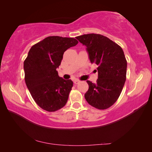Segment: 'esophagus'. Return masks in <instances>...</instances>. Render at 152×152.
Masks as SVG:
<instances>
[{
  "instance_id": "1",
  "label": "esophagus",
  "mask_w": 152,
  "mask_h": 152,
  "mask_svg": "<svg viewBox=\"0 0 152 152\" xmlns=\"http://www.w3.org/2000/svg\"><path fill=\"white\" fill-rule=\"evenodd\" d=\"M80 82V80H78V79H76V80H74V84H78Z\"/></svg>"
}]
</instances>
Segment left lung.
<instances>
[{
  "mask_svg": "<svg viewBox=\"0 0 152 152\" xmlns=\"http://www.w3.org/2000/svg\"><path fill=\"white\" fill-rule=\"evenodd\" d=\"M86 47L91 62L98 68L96 83L87 80L89 88L84 97L89 104L107 109L117 101L124 86L127 60L122 48L104 35L95 33L76 37Z\"/></svg>",
  "mask_w": 152,
  "mask_h": 152,
  "instance_id": "obj_1",
  "label": "left lung"
}]
</instances>
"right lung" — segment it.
<instances>
[{
  "label": "right lung",
  "mask_w": 152,
  "mask_h": 152,
  "mask_svg": "<svg viewBox=\"0 0 152 152\" xmlns=\"http://www.w3.org/2000/svg\"><path fill=\"white\" fill-rule=\"evenodd\" d=\"M74 38L50 36L31 48L24 61L25 81L33 100L43 110L54 112L65 106L73 86L56 70L64 53L78 44Z\"/></svg>",
  "instance_id": "add662e5"
}]
</instances>
